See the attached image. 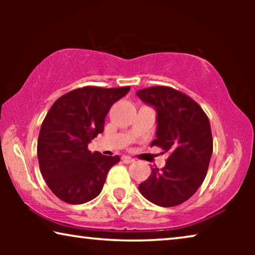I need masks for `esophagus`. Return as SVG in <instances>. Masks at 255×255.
<instances>
[{
	"label": "esophagus",
	"mask_w": 255,
	"mask_h": 255,
	"mask_svg": "<svg viewBox=\"0 0 255 255\" xmlns=\"http://www.w3.org/2000/svg\"><path fill=\"white\" fill-rule=\"evenodd\" d=\"M122 160H123L125 163H131V162L134 161V159L131 158V156H128V155H123V156H122Z\"/></svg>",
	"instance_id": "esophagus-1"
}]
</instances>
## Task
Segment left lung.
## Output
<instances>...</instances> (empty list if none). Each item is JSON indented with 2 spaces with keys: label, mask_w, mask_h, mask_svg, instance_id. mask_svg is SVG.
Listing matches in <instances>:
<instances>
[{
  "label": "left lung",
  "mask_w": 255,
  "mask_h": 255,
  "mask_svg": "<svg viewBox=\"0 0 255 255\" xmlns=\"http://www.w3.org/2000/svg\"><path fill=\"white\" fill-rule=\"evenodd\" d=\"M137 95L156 110V138L151 146L168 153L165 167L153 168L139 190L159 207L182 204L207 175L212 154L210 122L191 97L170 87H149L138 90Z\"/></svg>",
  "instance_id": "1"
}]
</instances>
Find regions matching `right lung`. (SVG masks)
<instances>
[{"label": "right lung", "mask_w": 255, "mask_h": 255, "mask_svg": "<svg viewBox=\"0 0 255 255\" xmlns=\"http://www.w3.org/2000/svg\"><path fill=\"white\" fill-rule=\"evenodd\" d=\"M130 87H83L55 101L41 124L37 144L39 168L55 196L82 204L99 196L109 169L121 158L92 153L88 144L102 133L111 106Z\"/></svg>", "instance_id": "1"}]
</instances>
